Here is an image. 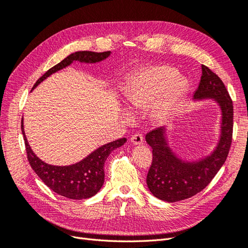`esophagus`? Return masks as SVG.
<instances>
[{
  "label": "esophagus",
  "instance_id": "obj_1",
  "mask_svg": "<svg viewBox=\"0 0 248 248\" xmlns=\"http://www.w3.org/2000/svg\"><path fill=\"white\" fill-rule=\"evenodd\" d=\"M142 140H144V138L140 133H137L131 137V142L133 145H140L142 144Z\"/></svg>",
  "mask_w": 248,
  "mask_h": 248
}]
</instances>
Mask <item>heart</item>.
I'll use <instances>...</instances> for the list:
<instances>
[{"label": "heart", "mask_w": 248, "mask_h": 248, "mask_svg": "<svg viewBox=\"0 0 248 248\" xmlns=\"http://www.w3.org/2000/svg\"><path fill=\"white\" fill-rule=\"evenodd\" d=\"M188 90V81L170 66H150L134 73L125 91V100L131 109L152 106V117L163 121L171 116ZM126 120L130 119L124 112Z\"/></svg>", "instance_id": "heart-1"}]
</instances>
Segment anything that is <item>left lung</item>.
I'll return each instance as SVG.
<instances>
[{"label":"left lung","mask_w":248,"mask_h":248,"mask_svg":"<svg viewBox=\"0 0 248 248\" xmlns=\"http://www.w3.org/2000/svg\"><path fill=\"white\" fill-rule=\"evenodd\" d=\"M193 100L213 99L221 110L219 140L210 155L199 160L179 158L169 146L167 128L160 127L147 133L153 159L147 175V185L154 197L174 202L196 196L212 181L226 161L232 136V102L226 86L207 66L202 65V77Z\"/></svg>","instance_id":"obj_1"}]
</instances>
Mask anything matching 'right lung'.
Masks as SVG:
<instances>
[{
  "label": "right lung",
  "mask_w": 248,
  "mask_h": 248,
  "mask_svg": "<svg viewBox=\"0 0 248 248\" xmlns=\"http://www.w3.org/2000/svg\"><path fill=\"white\" fill-rule=\"evenodd\" d=\"M110 56V51H77L65 58L63 61L51 67L43 76L35 82L32 90L38 86L41 81L59 70L69 66L73 61L81 63H98ZM21 132L24 136L26 151L29 163L43 183L60 196L71 200L89 199L98 192L104 183L103 166L108 155L115 149L123 146L126 139H120L96 149L86 158L71 166H51L39 159L30 147L24 130V120H21Z\"/></svg>",
  "instance_id": "obj_1"
}]
</instances>
